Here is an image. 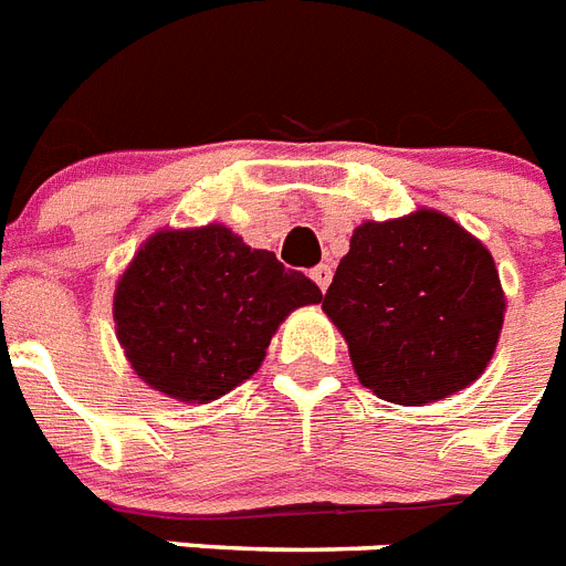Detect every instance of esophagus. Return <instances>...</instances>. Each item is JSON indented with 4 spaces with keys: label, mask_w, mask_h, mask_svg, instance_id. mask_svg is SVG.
Listing matches in <instances>:
<instances>
[{
    "label": "esophagus",
    "mask_w": 566,
    "mask_h": 566,
    "mask_svg": "<svg viewBox=\"0 0 566 566\" xmlns=\"http://www.w3.org/2000/svg\"><path fill=\"white\" fill-rule=\"evenodd\" d=\"M310 277L318 283L321 292H327L329 280H333V265H327V262H321V265H315V269L310 271Z\"/></svg>",
    "instance_id": "obj_1"
}]
</instances>
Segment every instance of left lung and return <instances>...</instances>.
<instances>
[{
  "instance_id": "8db88e82",
  "label": "left lung",
  "mask_w": 566,
  "mask_h": 566,
  "mask_svg": "<svg viewBox=\"0 0 566 566\" xmlns=\"http://www.w3.org/2000/svg\"><path fill=\"white\" fill-rule=\"evenodd\" d=\"M503 310L488 248L432 210L356 228L324 295L361 386L400 406L470 386L494 356Z\"/></svg>"
}]
</instances>
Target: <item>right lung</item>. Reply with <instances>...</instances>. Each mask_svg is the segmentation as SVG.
<instances>
[{"label": "right lung", "instance_id": "obj_1", "mask_svg": "<svg viewBox=\"0 0 566 566\" xmlns=\"http://www.w3.org/2000/svg\"><path fill=\"white\" fill-rule=\"evenodd\" d=\"M321 289L221 224L163 230L122 274L113 318L125 356L175 400H216L260 368L274 329Z\"/></svg>", "mask_w": 566, "mask_h": 566}]
</instances>
